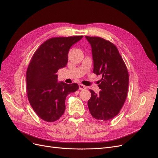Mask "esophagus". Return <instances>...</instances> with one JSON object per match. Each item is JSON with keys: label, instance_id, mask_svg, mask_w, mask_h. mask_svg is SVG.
I'll return each mask as SVG.
<instances>
[{"label": "esophagus", "instance_id": "esophagus-1", "mask_svg": "<svg viewBox=\"0 0 158 158\" xmlns=\"http://www.w3.org/2000/svg\"><path fill=\"white\" fill-rule=\"evenodd\" d=\"M78 85H79V89H80V90H84V89H86V87H85V85H84L83 84H80Z\"/></svg>", "mask_w": 158, "mask_h": 158}]
</instances>
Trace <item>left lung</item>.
Returning a JSON list of instances; mask_svg holds the SVG:
<instances>
[{
  "instance_id": "left-lung-1",
  "label": "left lung",
  "mask_w": 158,
  "mask_h": 158,
  "mask_svg": "<svg viewBox=\"0 0 158 158\" xmlns=\"http://www.w3.org/2000/svg\"><path fill=\"white\" fill-rule=\"evenodd\" d=\"M92 47L94 73L101 74L98 94L90 89L88 106L92 116L108 121L117 116L127 96L129 76L126 64L111 41L99 37L85 36Z\"/></svg>"
}]
</instances>
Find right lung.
<instances>
[{"label": "right lung", "mask_w": 158, "mask_h": 158, "mask_svg": "<svg viewBox=\"0 0 158 158\" xmlns=\"http://www.w3.org/2000/svg\"><path fill=\"white\" fill-rule=\"evenodd\" d=\"M83 35L52 37L42 44L33 55L26 72L29 102L42 120H58L65 111L68 94L78 89L76 83L58 82V70L66 66L71 46Z\"/></svg>", "instance_id": "add662e5"}]
</instances>
